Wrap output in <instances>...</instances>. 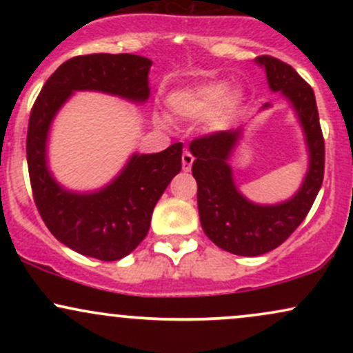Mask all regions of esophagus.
Returning <instances> with one entry per match:
<instances>
[{"instance_id":"esophagus-1","label":"esophagus","mask_w":353,"mask_h":353,"mask_svg":"<svg viewBox=\"0 0 353 353\" xmlns=\"http://www.w3.org/2000/svg\"><path fill=\"white\" fill-rule=\"evenodd\" d=\"M192 163H194L192 154H190L189 151L182 152V169H184L185 172L190 171V168H192Z\"/></svg>"}]
</instances>
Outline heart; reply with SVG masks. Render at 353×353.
<instances>
[{"label":"heart","instance_id":"obj_1","mask_svg":"<svg viewBox=\"0 0 353 353\" xmlns=\"http://www.w3.org/2000/svg\"><path fill=\"white\" fill-rule=\"evenodd\" d=\"M172 116L184 121H199L210 114L214 129H224L236 123L244 109V96L237 89H228L222 81L177 89L168 96Z\"/></svg>","mask_w":353,"mask_h":353}]
</instances>
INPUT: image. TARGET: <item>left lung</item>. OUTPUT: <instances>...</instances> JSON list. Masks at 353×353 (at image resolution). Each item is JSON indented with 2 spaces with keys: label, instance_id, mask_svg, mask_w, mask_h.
<instances>
[{
  "label": "left lung",
  "instance_id": "obj_1",
  "mask_svg": "<svg viewBox=\"0 0 353 353\" xmlns=\"http://www.w3.org/2000/svg\"><path fill=\"white\" fill-rule=\"evenodd\" d=\"M255 63L265 70L269 88L274 92L281 91L290 101L305 134L309 171L297 194L281 204L259 205L239 192L229 159L241 137V128L197 137L189 144L196 157L192 176L197 181V208L202 229L221 249L245 257L270 252L290 237L309 214L322 188L325 168V144L314 89L290 64L281 59L259 56Z\"/></svg>",
  "mask_w": 353,
  "mask_h": 353
}]
</instances>
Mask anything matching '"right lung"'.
<instances>
[{
  "label": "right lung",
  "instance_id": "add662e5",
  "mask_svg": "<svg viewBox=\"0 0 353 353\" xmlns=\"http://www.w3.org/2000/svg\"><path fill=\"white\" fill-rule=\"evenodd\" d=\"M151 64L137 54L76 56L52 72L31 109L26 159L34 204L52 236L88 257L119 261L143 242L154 205L181 171L182 143L163 152L132 154L111 184L78 194L61 188L48 169L50 125L74 91H101L144 103Z\"/></svg>",
  "mask_w": 353,
  "mask_h": 353
}]
</instances>
